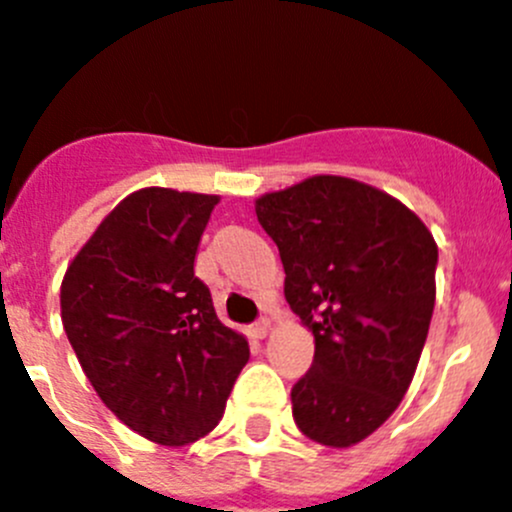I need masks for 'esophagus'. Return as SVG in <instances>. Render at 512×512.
Masks as SVG:
<instances>
[{
  "label": "esophagus",
  "mask_w": 512,
  "mask_h": 512,
  "mask_svg": "<svg viewBox=\"0 0 512 512\" xmlns=\"http://www.w3.org/2000/svg\"><path fill=\"white\" fill-rule=\"evenodd\" d=\"M270 331H272V323H270V318H260V321L255 323V326L250 328V333L255 338H267L270 336Z\"/></svg>",
  "instance_id": "obj_1"
}]
</instances>
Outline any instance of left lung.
Wrapping results in <instances>:
<instances>
[{
    "label": "left lung",
    "instance_id": "obj_1",
    "mask_svg": "<svg viewBox=\"0 0 512 512\" xmlns=\"http://www.w3.org/2000/svg\"><path fill=\"white\" fill-rule=\"evenodd\" d=\"M255 212L315 341L313 366L290 391L295 424L318 444L353 447L412 384L437 295V242L407 204L348 176L262 194Z\"/></svg>",
    "mask_w": 512,
    "mask_h": 512
}]
</instances>
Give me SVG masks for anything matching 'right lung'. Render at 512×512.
I'll list each match as a JSON object with an SVG mask.
<instances>
[{"instance_id":"obj_1","label":"right lung","mask_w":512,"mask_h":512,"mask_svg":"<svg viewBox=\"0 0 512 512\" xmlns=\"http://www.w3.org/2000/svg\"><path fill=\"white\" fill-rule=\"evenodd\" d=\"M217 194L146 186L105 214L60 285L68 341L103 404L164 447L212 432L250 358L194 275Z\"/></svg>"}]
</instances>
